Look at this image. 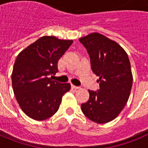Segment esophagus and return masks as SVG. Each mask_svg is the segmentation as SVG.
Returning a JSON list of instances; mask_svg holds the SVG:
<instances>
[{"instance_id":"1","label":"esophagus","mask_w":148,"mask_h":148,"mask_svg":"<svg viewBox=\"0 0 148 148\" xmlns=\"http://www.w3.org/2000/svg\"><path fill=\"white\" fill-rule=\"evenodd\" d=\"M71 87H72V88H73V89H75V90H76V89H79V88H80V87H78V86L73 85V84H72V85H71Z\"/></svg>"}]
</instances>
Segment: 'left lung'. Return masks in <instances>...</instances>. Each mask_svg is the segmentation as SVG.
<instances>
[{"mask_svg":"<svg viewBox=\"0 0 148 148\" xmlns=\"http://www.w3.org/2000/svg\"><path fill=\"white\" fill-rule=\"evenodd\" d=\"M87 49L91 68L99 89L88 90L90 99L81 105L83 113L98 124L108 123L119 116L127 102L133 75L128 56L119 44L93 32L79 38Z\"/></svg>","mask_w":148,"mask_h":148,"instance_id":"8db88e82","label":"left lung"}]
</instances>
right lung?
Listing matches in <instances>:
<instances>
[{
  "label": "right lung",
  "mask_w": 148,
  "mask_h": 148,
  "mask_svg": "<svg viewBox=\"0 0 148 148\" xmlns=\"http://www.w3.org/2000/svg\"><path fill=\"white\" fill-rule=\"evenodd\" d=\"M73 44L44 36L22 50L15 60L12 84L16 100L27 116L43 121L58 111L63 95L71 88L49 78L58 72V61Z\"/></svg>",
  "instance_id": "1"
}]
</instances>
